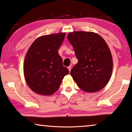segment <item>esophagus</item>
Here are the masks:
<instances>
[{
	"label": "esophagus",
	"mask_w": 132,
	"mask_h": 132,
	"mask_svg": "<svg viewBox=\"0 0 132 132\" xmlns=\"http://www.w3.org/2000/svg\"><path fill=\"white\" fill-rule=\"evenodd\" d=\"M71 68H72L71 66H69L68 67V69H69V72H70V70H71Z\"/></svg>",
	"instance_id": "esophagus-1"
}]
</instances>
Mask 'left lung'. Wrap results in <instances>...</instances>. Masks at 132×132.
Returning a JSON list of instances; mask_svg holds the SVG:
<instances>
[{
  "mask_svg": "<svg viewBox=\"0 0 132 132\" xmlns=\"http://www.w3.org/2000/svg\"><path fill=\"white\" fill-rule=\"evenodd\" d=\"M78 62L70 75L78 87L86 92L100 91L109 82L113 70L111 52L96 33L74 31L68 35Z\"/></svg>",
  "mask_w": 132,
  "mask_h": 132,
  "instance_id": "obj_1",
  "label": "left lung"
}]
</instances>
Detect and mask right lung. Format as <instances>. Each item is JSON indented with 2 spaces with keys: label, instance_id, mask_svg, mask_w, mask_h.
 I'll return each mask as SVG.
<instances>
[{
  "label": "right lung",
  "instance_id": "right-lung-1",
  "mask_svg": "<svg viewBox=\"0 0 132 132\" xmlns=\"http://www.w3.org/2000/svg\"><path fill=\"white\" fill-rule=\"evenodd\" d=\"M65 33L43 35L29 47L23 63V73L29 87L35 93L51 95L57 91L69 72L63 66L58 50Z\"/></svg>",
  "mask_w": 132,
  "mask_h": 132
}]
</instances>
